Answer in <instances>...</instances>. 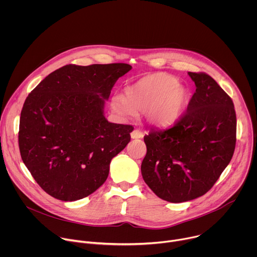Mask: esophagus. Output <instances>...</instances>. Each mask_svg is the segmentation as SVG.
I'll return each mask as SVG.
<instances>
[{
    "label": "esophagus",
    "mask_w": 257,
    "mask_h": 257,
    "mask_svg": "<svg viewBox=\"0 0 257 257\" xmlns=\"http://www.w3.org/2000/svg\"><path fill=\"white\" fill-rule=\"evenodd\" d=\"M143 137V132L138 130V129H134L132 132H131V138L133 139H137V138H142Z\"/></svg>",
    "instance_id": "1"
}]
</instances>
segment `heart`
<instances>
[{"instance_id": "heart-1", "label": "heart", "mask_w": 257, "mask_h": 257, "mask_svg": "<svg viewBox=\"0 0 257 257\" xmlns=\"http://www.w3.org/2000/svg\"><path fill=\"white\" fill-rule=\"evenodd\" d=\"M188 101L189 91L179 84L177 78L155 73L128 86L124 96H114L112 105L122 116H133L144 111L149 122L165 126L179 119Z\"/></svg>"}]
</instances>
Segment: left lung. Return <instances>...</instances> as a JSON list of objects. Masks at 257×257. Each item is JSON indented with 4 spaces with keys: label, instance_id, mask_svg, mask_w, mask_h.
<instances>
[{
    "label": "left lung",
    "instance_id": "left-lung-1",
    "mask_svg": "<svg viewBox=\"0 0 257 257\" xmlns=\"http://www.w3.org/2000/svg\"><path fill=\"white\" fill-rule=\"evenodd\" d=\"M196 90L174 125L144 136V182L160 198L184 202L205 194L231 162L236 145L232 98L206 73L188 72Z\"/></svg>",
    "mask_w": 257,
    "mask_h": 257
}]
</instances>
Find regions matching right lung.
Wrapping results in <instances>:
<instances>
[{
    "mask_svg": "<svg viewBox=\"0 0 257 257\" xmlns=\"http://www.w3.org/2000/svg\"><path fill=\"white\" fill-rule=\"evenodd\" d=\"M131 69L124 63L66 65L26 97L19 124L20 155L51 196L75 201L106 180L109 163L129 143L133 126L109 123L104 100Z\"/></svg>",
    "mask_w": 257,
    "mask_h": 257,
    "instance_id": "right-lung-1",
    "label": "right lung"
}]
</instances>
